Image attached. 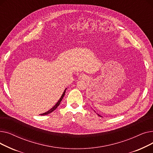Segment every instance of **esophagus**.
Segmentation results:
<instances>
[{
    "instance_id": "34e87169",
    "label": "esophagus",
    "mask_w": 153,
    "mask_h": 153,
    "mask_svg": "<svg viewBox=\"0 0 153 153\" xmlns=\"http://www.w3.org/2000/svg\"><path fill=\"white\" fill-rule=\"evenodd\" d=\"M79 79H81V80H85V79H87V76L85 74H81V75L79 76Z\"/></svg>"
}]
</instances>
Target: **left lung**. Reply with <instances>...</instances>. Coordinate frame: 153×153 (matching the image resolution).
I'll use <instances>...</instances> for the list:
<instances>
[{
	"instance_id": "1",
	"label": "left lung",
	"mask_w": 153,
	"mask_h": 153,
	"mask_svg": "<svg viewBox=\"0 0 153 153\" xmlns=\"http://www.w3.org/2000/svg\"><path fill=\"white\" fill-rule=\"evenodd\" d=\"M99 116H100V115H99ZM100 117H101V116H100Z\"/></svg>"
}]
</instances>
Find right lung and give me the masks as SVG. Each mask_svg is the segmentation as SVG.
Wrapping results in <instances>:
<instances>
[{
  "label": "right lung",
  "mask_w": 153,
  "mask_h": 153,
  "mask_svg": "<svg viewBox=\"0 0 153 153\" xmlns=\"http://www.w3.org/2000/svg\"><path fill=\"white\" fill-rule=\"evenodd\" d=\"M67 89H66L64 91V92H63V94H62V95H61V98L59 99V100H58V102L56 103V105L53 107H52L50 110H48V111H46V112H45V113H43V114H41V115H48V114H51V112H53L54 110H56V108H57V107L59 105V104H60V103H61V100H62V99H63V97H64V95H65V92H66V90Z\"/></svg>",
  "instance_id": "right-lung-1"
}]
</instances>
